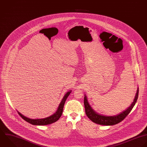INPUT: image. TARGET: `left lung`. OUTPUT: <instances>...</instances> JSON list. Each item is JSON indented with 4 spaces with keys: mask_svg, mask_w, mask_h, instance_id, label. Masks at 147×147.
Segmentation results:
<instances>
[{
    "mask_svg": "<svg viewBox=\"0 0 147 147\" xmlns=\"http://www.w3.org/2000/svg\"><path fill=\"white\" fill-rule=\"evenodd\" d=\"M139 96V88L137 89V92L134 98V100L131 105L126 109L124 110L120 113L114 116H105L97 113L93 109L92 107L88 102L86 96L85 94L84 97V106L85 109V113L88 118L93 123L102 125H114L123 120L125 117L130 113L134 107L135 106Z\"/></svg>",
    "mask_w": 147,
    "mask_h": 147,
    "instance_id": "obj_1",
    "label": "left lung"
}]
</instances>
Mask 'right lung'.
Listing matches in <instances>:
<instances>
[{"mask_svg":"<svg viewBox=\"0 0 147 147\" xmlns=\"http://www.w3.org/2000/svg\"><path fill=\"white\" fill-rule=\"evenodd\" d=\"M71 92V90L68 91L67 92H66V93L63 96L62 101H61L57 111L54 114H53L52 115H51L49 117H47L46 118L31 119H29L27 117H25L24 116L22 115L20 113H19L18 111H17V112L19 113V116H20V117L23 120H24L28 122V123H30L32 125H46L51 124H52L53 123H55L57 121H58V119L61 116V115L62 114L65 102L67 97L69 96V94H70Z\"/></svg>","mask_w":147,"mask_h":147,"instance_id":"1","label":"right lung"}]
</instances>
